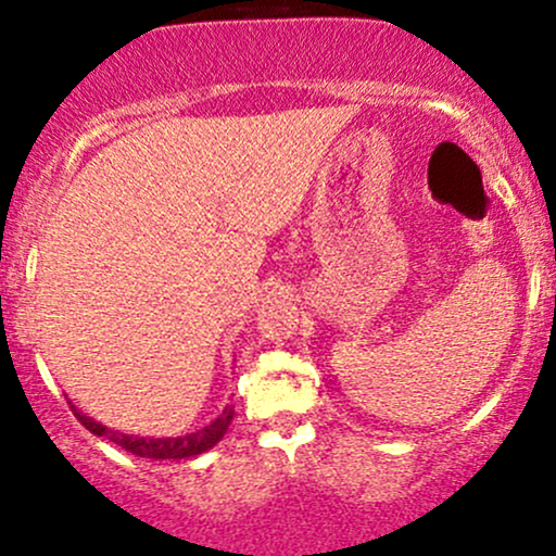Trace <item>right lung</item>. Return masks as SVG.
<instances>
[{
    "instance_id": "1",
    "label": "right lung",
    "mask_w": 556,
    "mask_h": 556,
    "mask_svg": "<svg viewBox=\"0 0 556 556\" xmlns=\"http://www.w3.org/2000/svg\"><path fill=\"white\" fill-rule=\"evenodd\" d=\"M71 408L78 417V422L87 427L89 432L108 438L110 443L126 448L129 454L142 456V459H189V456L205 454V451L213 448L218 441H222L224 432H227V427L231 425V417H235V408L227 406L211 425H205L203 430L187 432V435H179V438H142V435H129V432L110 430V427L100 425L97 419L87 417L84 412H78L76 406Z\"/></svg>"
}]
</instances>
